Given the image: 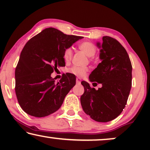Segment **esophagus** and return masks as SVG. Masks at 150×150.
Listing matches in <instances>:
<instances>
[{
	"mask_svg": "<svg viewBox=\"0 0 150 150\" xmlns=\"http://www.w3.org/2000/svg\"><path fill=\"white\" fill-rule=\"evenodd\" d=\"M76 83L77 84H81V79H79V78H77L76 80Z\"/></svg>",
	"mask_w": 150,
	"mask_h": 150,
	"instance_id": "34e87169",
	"label": "esophagus"
}]
</instances>
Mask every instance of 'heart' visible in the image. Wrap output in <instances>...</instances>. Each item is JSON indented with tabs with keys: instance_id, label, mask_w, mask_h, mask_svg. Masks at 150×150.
Returning <instances> with one entry per match:
<instances>
[{
	"instance_id": "heart-1",
	"label": "heart",
	"mask_w": 150,
	"mask_h": 150,
	"mask_svg": "<svg viewBox=\"0 0 150 150\" xmlns=\"http://www.w3.org/2000/svg\"><path fill=\"white\" fill-rule=\"evenodd\" d=\"M79 48L87 55L91 59H93L94 55H95L96 50V46L95 44L90 42H84L79 45ZM73 50L71 48L69 47L65 49L64 52H63V59L66 62L71 61L72 58ZM89 70L87 67H81L77 66V65H74L69 69V72L72 74L76 76L79 77H83L85 76L86 74Z\"/></svg>"
}]
</instances>
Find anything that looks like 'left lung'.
<instances>
[{
    "label": "left lung",
    "instance_id": "8db88e82",
    "mask_svg": "<svg viewBox=\"0 0 150 150\" xmlns=\"http://www.w3.org/2000/svg\"><path fill=\"white\" fill-rule=\"evenodd\" d=\"M100 63L89 75L91 82L102 87L96 90L82 81L85 92L81 97L84 112L98 122H110L122 113L132 87V64L126 49L115 39L102 38ZM97 85V83H94Z\"/></svg>",
    "mask_w": 150,
    "mask_h": 150
}]
</instances>
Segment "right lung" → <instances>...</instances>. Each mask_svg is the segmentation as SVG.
Wrapping results in <instances>:
<instances>
[{"label": "right lung", "mask_w": 150, "mask_h": 150, "mask_svg": "<svg viewBox=\"0 0 150 150\" xmlns=\"http://www.w3.org/2000/svg\"><path fill=\"white\" fill-rule=\"evenodd\" d=\"M82 38L48 28L28 41L15 70L16 97L24 112L43 117L61 107L76 85V76L66 73L55 83L50 75L57 67L65 65V49Z\"/></svg>", "instance_id": "1"}]
</instances>
